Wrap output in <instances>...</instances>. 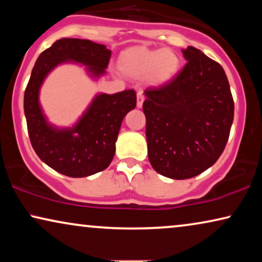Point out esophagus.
Returning <instances> with one entry per match:
<instances>
[{"label":"esophagus","mask_w":262,"mask_h":262,"mask_svg":"<svg viewBox=\"0 0 262 262\" xmlns=\"http://www.w3.org/2000/svg\"><path fill=\"white\" fill-rule=\"evenodd\" d=\"M144 100H145V96H144V94H143V92L138 91V93H137V107L138 108H141V107L143 106Z\"/></svg>","instance_id":"1"}]
</instances>
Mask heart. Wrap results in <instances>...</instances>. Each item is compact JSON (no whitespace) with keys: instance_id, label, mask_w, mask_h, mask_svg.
I'll list each match as a JSON object with an SVG mask.
<instances>
[{"instance_id":"1","label":"heart","mask_w":262,"mask_h":262,"mask_svg":"<svg viewBox=\"0 0 262 262\" xmlns=\"http://www.w3.org/2000/svg\"><path fill=\"white\" fill-rule=\"evenodd\" d=\"M118 66L128 77L146 76L152 84H164L177 75L180 59L170 49L154 50L134 46L121 52Z\"/></svg>"}]
</instances>
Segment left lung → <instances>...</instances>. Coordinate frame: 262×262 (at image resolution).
I'll list each match as a JSON object with an SVG mask.
<instances>
[{"label":"left lung","instance_id":"left-lung-1","mask_svg":"<svg viewBox=\"0 0 262 262\" xmlns=\"http://www.w3.org/2000/svg\"><path fill=\"white\" fill-rule=\"evenodd\" d=\"M187 60L173 80L144 92L148 156L163 177H195L220 159L227 145L234 100L220 63L200 50H182Z\"/></svg>","mask_w":262,"mask_h":262}]
</instances>
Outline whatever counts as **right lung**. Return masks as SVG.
<instances>
[{
    "mask_svg": "<svg viewBox=\"0 0 262 262\" xmlns=\"http://www.w3.org/2000/svg\"><path fill=\"white\" fill-rule=\"evenodd\" d=\"M111 50L87 39L63 38L40 53L25 91L24 110L31 144L42 162L70 178H84L106 169L116 152L124 117L137 102L134 89L96 95L91 106L69 128L50 125L39 103V89L50 71L75 62L87 67L93 77L106 73Z\"/></svg>",
    "mask_w": 262,
    "mask_h": 262,
    "instance_id": "obj_1",
    "label": "right lung"
}]
</instances>
